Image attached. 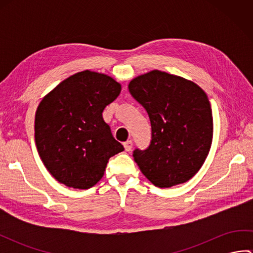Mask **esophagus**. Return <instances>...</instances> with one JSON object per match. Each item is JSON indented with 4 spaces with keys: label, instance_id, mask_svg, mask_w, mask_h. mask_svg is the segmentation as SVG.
<instances>
[{
    "label": "esophagus",
    "instance_id": "esophagus-1",
    "mask_svg": "<svg viewBox=\"0 0 253 253\" xmlns=\"http://www.w3.org/2000/svg\"><path fill=\"white\" fill-rule=\"evenodd\" d=\"M124 148H125L126 151H131L132 149V141L131 140H127L126 142H124Z\"/></svg>",
    "mask_w": 253,
    "mask_h": 253
}]
</instances>
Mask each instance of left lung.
Segmentation results:
<instances>
[{
	"label": "left lung",
	"mask_w": 253,
	"mask_h": 253,
	"mask_svg": "<svg viewBox=\"0 0 253 253\" xmlns=\"http://www.w3.org/2000/svg\"><path fill=\"white\" fill-rule=\"evenodd\" d=\"M128 89L151 122L149 147L132 154L142 174L160 188L189 180L212 143L213 117L206 92L195 83L160 71L132 79Z\"/></svg>",
	"instance_id": "left-lung-1"
}]
</instances>
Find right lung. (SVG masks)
Masks as SVG:
<instances>
[{"label": "right lung", "mask_w": 253, "mask_h": 253, "mask_svg": "<svg viewBox=\"0 0 253 253\" xmlns=\"http://www.w3.org/2000/svg\"><path fill=\"white\" fill-rule=\"evenodd\" d=\"M121 90L110 76L84 71L68 77L42 99L36 112V146L57 181L89 189L103 177L110 158L123 151L102 116Z\"/></svg>", "instance_id": "add662e5"}]
</instances>
